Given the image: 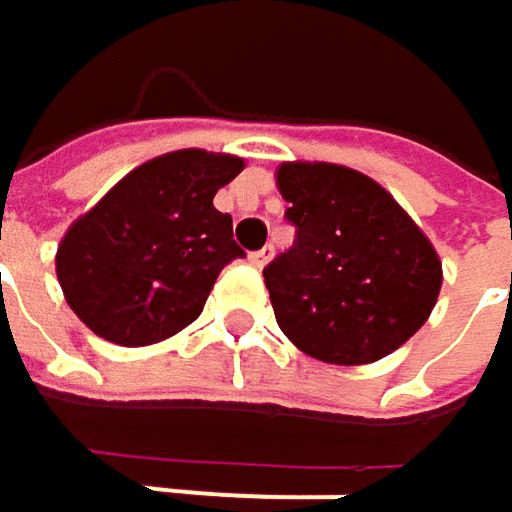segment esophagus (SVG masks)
<instances>
[{
	"label": "esophagus",
	"instance_id": "esophagus-1",
	"mask_svg": "<svg viewBox=\"0 0 512 512\" xmlns=\"http://www.w3.org/2000/svg\"><path fill=\"white\" fill-rule=\"evenodd\" d=\"M269 255H272V249H260V252H252V255H249V263L260 269V266H266Z\"/></svg>",
	"mask_w": 512,
	"mask_h": 512
}]
</instances>
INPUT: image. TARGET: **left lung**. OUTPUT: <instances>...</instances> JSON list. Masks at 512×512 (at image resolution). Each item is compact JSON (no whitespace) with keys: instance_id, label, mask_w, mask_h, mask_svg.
<instances>
[{"instance_id":"left-lung-1","label":"left lung","mask_w":512,"mask_h":512,"mask_svg":"<svg viewBox=\"0 0 512 512\" xmlns=\"http://www.w3.org/2000/svg\"><path fill=\"white\" fill-rule=\"evenodd\" d=\"M296 228L263 281L281 332L329 364H370L430 317L442 260L409 213L367 174L332 162L275 171Z\"/></svg>"}]
</instances>
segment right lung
I'll use <instances>...</instances> for the list:
<instances>
[{
	"instance_id": "1",
	"label": "right lung",
	"mask_w": 512,
	"mask_h": 512,
	"mask_svg": "<svg viewBox=\"0 0 512 512\" xmlns=\"http://www.w3.org/2000/svg\"><path fill=\"white\" fill-rule=\"evenodd\" d=\"M243 165L186 148L118 180L58 246L55 275L73 314L121 347H148L198 320L219 272L246 255L231 216L213 207Z\"/></svg>"
}]
</instances>
